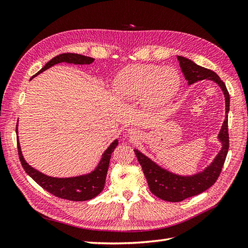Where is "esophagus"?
Instances as JSON below:
<instances>
[{"label": "esophagus", "instance_id": "1", "mask_svg": "<svg viewBox=\"0 0 248 248\" xmlns=\"http://www.w3.org/2000/svg\"><path fill=\"white\" fill-rule=\"evenodd\" d=\"M136 133H137V131H135V130H130V134H132V135L136 134Z\"/></svg>", "mask_w": 248, "mask_h": 248}]
</instances>
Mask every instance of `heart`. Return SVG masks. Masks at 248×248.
Masks as SVG:
<instances>
[{"label":"heart","instance_id":"b5f03b06","mask_svg":"<svg viewBox=\"0 0 248 248\" xmlns=\"http://www.w3.org/2000/svg\"><path fill=\"white\" fill-rule=\"evenodd\" d=\"M180 78L175 69L156 65H131L124 68L114 80L119 96L134 99L142 96L145 106H162L178 91Z\"/></svg>","mask_w":248,"mask_h":248}]
</instances>
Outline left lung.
I'll return each mask as SVG.
<instances>
[{"instance_id":"left-lung-1","label":"left lung","mask_w":248,"mask_h":248,"mask_svg":"<svg viewBox=\"0 0 248 248\" xmlns=\"http://www.w3.org/2000/svg\"><path fill=\"white\" fill-rule=\"evenodd\" d=\"M179 61L180 68L185 74L186 79L188 81V85L202 79H211L220 86L225 97V120L220 133L218 135L219 140L222 143V149L219 152L217 157L209 167H207L203 172L196 175L186 177L179 176L158 167L147 156H144L140 152L135 150V155L140 164L143 174L147 178L148 185L152 194L157 196L164 201L170 202H180L189 197L199 195L211 187L217 181L218 177L223 168L225 158L230 148V137H228V111H230V93H228L226 86L221 80L219 76L214 71L201 66L196 65L195 62L182 56H177Z\"/></svg>"}]
</instances>
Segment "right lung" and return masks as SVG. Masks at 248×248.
<instances>
[{"label":"right lung","instance_id":"1","mask_svg":"<svg viewBox=\"0 0 248 248\" xmlns=\"http://www.w3.org/2000/svg\"><path fill=\"white\" fill-rule=\"evenodd\" d=\"M94 59L88 58L85 55L76 54V53H62L55 56L51 61H49L45 66H44L39 72L32 76V78L37 74L45 71L48 68L52 67L55 63L62 62H66L70 63H78V65H84V63H91ZM16 134H17V124H16ZM17 141V153L20 157V161L22 167L24 168L31 178H32L37 185L42 186L44 189L47 190L50 194H52L59 198L66 199L70 201H86L90 200L94 197H96L101 190L105 187V181L107 177L108 169H109L110 158L113 153L114 149L117 147L118 141L114 140L110 147L108 148L101 157V160L98 163L97 168L95 169L92 173L72 177V178H53L42 174L39 170L31 168L29 164L25 161L24 157L21 152L20 143H18V137L16 138Z\"/></svg>","mask_w":248,"mask_h":248}]
</instances>
